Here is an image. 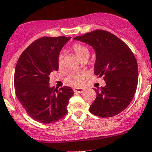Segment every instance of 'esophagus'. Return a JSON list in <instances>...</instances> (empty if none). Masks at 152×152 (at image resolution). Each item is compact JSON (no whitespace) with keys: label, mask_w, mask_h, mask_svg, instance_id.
<instances>
[{"label":"esophagus","mask_w":152,"mask_h":152,"mask_svg":"<svg viewBox=\"0 0 152 152\" xmlns=\"http://www.w3.org/2000/svg\"><path fill=\"white\" fill-rule=\"evenodd\" d=\"M73 91L76 93H83L85 90L83 88H73Z\"/></svg>","instance_id":"1"}]
</instances>
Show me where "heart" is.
I'll list each match as a JSON object with an SVG mask.
<instances>
[{
    "label": "heart",
    "instance_id": "obj_1",
    "mask_svg": "<svg viewBox=\"0 0 152 152\" xmlns=\"http://www.w3.org/2000/svg\"><path fill=\"white\" fill-rule=\"evenodd\" d=\"M73 50L75 53L76 56L81 59L86 54H89V50L86 47L80 45V44H75L73 46ZM58 66L61 67V56H59L58 57ZM85 74L83 73H73L69 75L66 79V82L70 85L76 87L82 86L84 82V79H85Z\"/></svg>",
    "mask_w": 152,
    "mask_h": 152
}]
</instances>
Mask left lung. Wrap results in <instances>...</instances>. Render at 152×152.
I'll list each match as a JSON object with an SVG mask.
<instances>
[{"label":"left lung","instance_id":"8db88e82","mask_svg":"<svg viewBox=\"0 0 152 152\" xmlns=\"http://www.w3.org/2000/svg\"><path fill=\"white\" fill-rule=\"evenodd\" d=\"M74 40L94 48V74L103 76L106 84L99 91L95 89L96 98L90 112L104 118L117 115L130 104L137 87L138 67L133 53L118 37L104 30L88 32Z\"/></svg>","mask_w":152,"mask_h":152}]
</instances>
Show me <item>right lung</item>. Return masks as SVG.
Returning a JSON list of instances; mask_svg holds the SVG:
<instances>
[{
  "mask_svg": "<svg viewBox=\"0 0 152 152\" xmlns=\"http://www.w3.org/2000/svg\"><path fill=\"white\" fill-rule=\"evenodd\" d=\"M71 37H42L32 42L20 55L15 70L18 99L28 115L42 123L58 121L67 114L70 87L59 91L49 84L50 75L58 70V56Z\"/></svg>",
  "mask_w": 152,
  "mask_h": 152,
  "instance_id": "right-lung-1",
  "label": "right lung"
}]
</instances>
